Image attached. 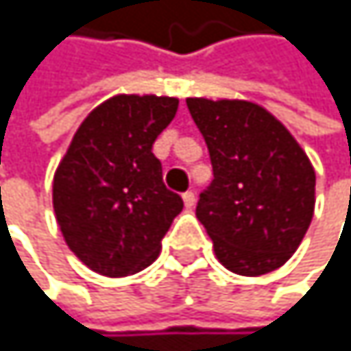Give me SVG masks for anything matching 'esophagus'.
I'll list each match as a JSON object with an SVG mask.
<instances>
[{
    "label": "esophagus",
    "instance_id": "obj_1",
    "mask_svg": "<svg viewBox=\"0 0 351 351\" xmlns=\"http://www.w3.org/2000/svg\"><path fill=\"white\" fill-rule=\"evenodd\" d=\"M183 202H185V208H193L195 206V193L193 191H185L183 193Z\"/></svg>",
    "mask_w": 351,
    "mask_h": 351
}]
</instances>
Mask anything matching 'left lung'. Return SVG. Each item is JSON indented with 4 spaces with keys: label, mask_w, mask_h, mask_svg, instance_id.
Returning <instances> with one entry per match:
<instances>
[{
    "label": "left lung",
    "mask_w": 351,
    "mask_h": 351,
    "mask_svg": "<svg viewBox=\"0 0 351 351\" xmlns=\"http://www.w3.org/2000/svg\"><path fill=\"white\" fill-rule=\"evenodd\" d=\"M215 179L195 208L221 265L263 276L299 248L316 204V172L295 136L250 101L187 99Z\"/></svg>",
    "instance_id": "left-lung-1"
}]
</instances>
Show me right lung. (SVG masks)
Returning <instances> with one entry per match:
<instances>
[{
  "instance_id": "right-lung-1",
  "label": "right lung",
  "mask_w": 351,
  "mask_h": 351,
  "mask_svg": "<svg viewBox=\"0 0 351 351\" xmlns=\"http://www.w3.org/2000/svg\"><path fill=\"white\" fill-rule=\"evenodd\" d=\"M179 99L117 94L80 124L60 160L52 204L75 257L107 278L152 265L181 195L166 189L152 147L177 115Z\"/></svg>"
}]
</instances>
